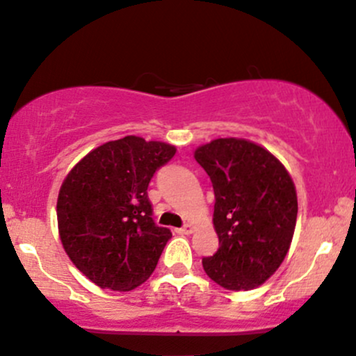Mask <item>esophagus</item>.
I'll list each match as a JSON object with an SVG mask.
<instances>
[{
  "mask_svg": "<svg viewBox=\"0 0 356 356\" xmlns=\"http://www.w3.org/2000/svg\"><path fill=\"white\" fill-rule=\"evenodd\" d=\"M194 229H195V227L192 224H186L184 227H181V229H177V232L179 234H192V232H194Z\"/></svg>",
  "mask_w": 356,
  "mask_h": 356,
  "instance_id": "obj_1",
  "label": "esophagus"
}]
</instances>
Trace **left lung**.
I'll use <instances>...</instances> for the list:
<instances>
[{
    "instance_id": "obj_1",
    "label": "left lung",
    "mask_w": 356,
    "mask_h": 356,
    "mask_svg": "<svg viewBox=\"0 0 356 356\" xmlns=\"http://www.w3.org/2000/svg\"><path fill=\"white\" fill-rule=\"evenodd\" d=\"M195 161L211 177L219 250L202 259L227 290L265 284L284 262L297 224V191L285 165L262 145L220 137L199 145Z\"/></svg>"
}]
</instances>
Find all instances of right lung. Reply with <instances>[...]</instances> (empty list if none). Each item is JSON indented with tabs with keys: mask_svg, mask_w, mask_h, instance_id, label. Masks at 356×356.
<instances>
[{
	"mask_svg": "<svg viewBox=\"0 0 356 356\" xmlns=\"http://www.w3.org/2000/svg\"><path fill=\"white\" fill-rule=\"evenodd\" d=\"M177 149L137 136L92 149L63 181L59 238L71 262L101 289L129 292L156 268L169 229L154 224L147 187Z\"/></svg>",
	"mask_w": 356,
	"mask_h": 356,
	"instance_id": "right-lung-1",
	"label": "right lung"
}]
</instances>
